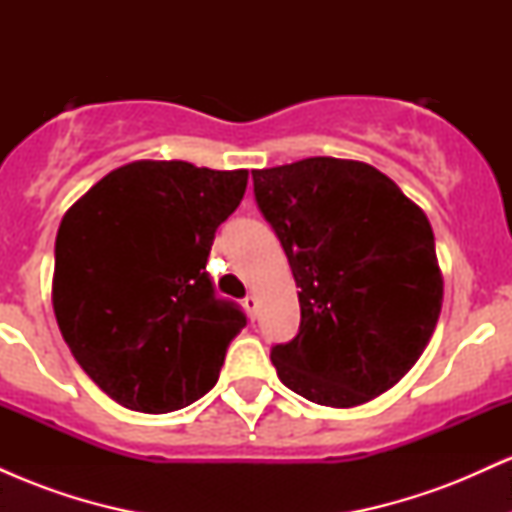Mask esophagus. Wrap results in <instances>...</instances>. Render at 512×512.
<instances>
[{"label": "esophagus", "mask_w": 512, "mask_h": 512, "mask_svg": "<svg viewBox=\"0 0 512 512\" xmlns=\"http://www.w3.org/2000/svg\"><path fill=\"white\" fill-rule=\"evenodd\" d=\"M243 305H245V313H248L250 320H255L257 308H260V301H257V296H248V298H245V301H243Z\"/></svg>", "instance_id": "34e87169"}]
</instances>
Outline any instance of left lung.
I'll return each instance as SVG.
<instances>
[{
    "label": "left lung",
    "instance_id": "left-lung-1",
    "mask_svg": "<svg viewBox=\"0 0 512 512\" xmlns=\"http://www.w3.org/2000/svg\"><path fill=\"white\" fill-rule=\"evenodd\" d=\"M252 180L301 289V330L272 349L279 380L337 409L383 395L424 354L443 305L424 209L346 158H303Z\"/></svg>",
    "mask_w": 512,
    "mask_h": 512
}]
</instances>
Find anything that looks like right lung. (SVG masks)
Returning <instances> with one entry per match:
<instances>
[{"instance_id":"obj_1","label":"right lung","mask_w":512,"mask_h":512,"mask_svg":"<svg viewBox=\"0 0 512 512\" xmlns=\"http://www.w3.org/2000/svg\"><path fill=\"white\" fill-rule=\"evenodd\" d=\"M248 170L134 161L110 170L62 216L52 308L84 373L144 414L197 402L245 327L204 272L216 228Z\"/></svg>"}]
</instances>
